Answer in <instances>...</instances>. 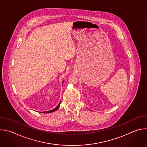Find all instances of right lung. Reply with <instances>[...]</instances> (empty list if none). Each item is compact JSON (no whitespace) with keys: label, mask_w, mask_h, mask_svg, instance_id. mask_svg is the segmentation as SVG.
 <instances>
[{"label":"right lung","mask_w":147,"mask_h":147,"mask_svg":"<svg viewBox=\"0 0 147 147\" xmlns=\"http://www.w3.org/2000/svg\"><path fill=\"white\" fill-rule=\"evenodd\" d=\"M63 82H64V80H63ZM61 102V101H60ZM60 103H59V105H58V106L56 107V108H55L54 109H52V110H49V111H43V112H41V113H51V112H53V111H56V110H57L59 108V107H60Z\"/></svg>","instance_id":"add662e5"}]
</instances>
